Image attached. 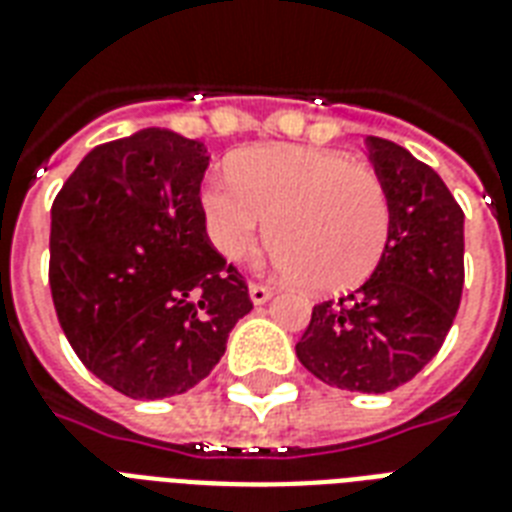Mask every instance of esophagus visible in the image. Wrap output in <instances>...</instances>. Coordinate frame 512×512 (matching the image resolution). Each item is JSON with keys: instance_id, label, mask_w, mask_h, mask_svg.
I'll return each instance as SVG.
<instances>
[{"instance_id": "34e87169", "label": "esophagus", "mask_w": 512, "mask_h": 512, "mask_svg": "<svg viewBox=\"0 0 512 512\" xmlns=\"http://www.w3.org/2000/svg\"><path fill=\"white\" fill-rule=\"evenodd\" d=\"M248 294H251L253 305H264V302L272 297V288L261 286V283H251V286H248Z\"/></svg>"}]
</instances>
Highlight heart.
<instances>
[{
    "label": "heart",
    "instance_id": "1",
    "mask_svg": "<svg viewBox=\"0 0 512 512\" xmlns=\"http://www.w3.org/2000/svg\"><path fill=\"white\" fill-rule=\"evenodd\" d=\"M199 205L226 259L248 256L272 232L275 267L318 294L370 278L391 234V199L378 172L345 153L302 145L245 151L232 175L205 180Z\"/></svg>",
    "mask_w": 512,
    "mask_h": 512
}]
</instances>
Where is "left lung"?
I'll use <instances>...</instances> for the list:
<instances>
[{
	"mask_svg": "<svg viewBox=\"0 0 512 512\" xmlns=\"http://www.w3.org/2000/svg\"><path fill=\"white\" fill-rule=\"evenodd\" d=\"M391 199V234L370 278L313 307L297 343L307 372L326 386L386 394L440 351L464 286V213L429 164L391 140L367 137Z\"/></svg>",
	"mask_w": 512,
	"mask_h": 512,
	"instance_id": "obj_1",
	"label": "left lung"
}]
</instances>
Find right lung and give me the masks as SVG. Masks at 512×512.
Here are the masks:
<instances>
[{
  "mask_svg": "<svg viewBox=\"0 0 512 512\" xmlns=\"http://www.w3.org/2000/svg\"><path fill=\"white\" fill-rule=\"evenodd\" d=\"M205 145L142 129L88 151L51 207V294L96 378L132 399L183 394L210 375L248 286L207 237Z\"/></svg>",
  "mask_w": 512,
  "mask_h": 512,
  "instance_id": "obj_1",
  "label": "right lung"
}]
</instances>
